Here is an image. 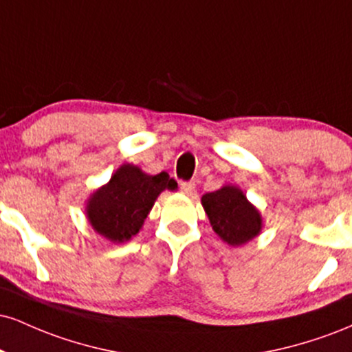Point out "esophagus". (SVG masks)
Returning <instances> with one entry per match:
<instances>
[{"mask_svg": "<svg viewBox=\"0 0 352 352\" xmlns=\"http://www.w3.org/2000/svg\"><path fill=\"white\" fill-rule=\"evenodd\" d=\"M180 190L185 195H193V192H195V184H193V182H180Z\"/></svg>", "mask_w": 352, "mask_h": 352, "instance_id": "obj_1", "label": "esophagus"}]
</instances>
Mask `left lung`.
Wrapping results in <instances>:
<instances>
[{
  "mask_svg": "<svg viewBox=\"0 0 352 352\" xmlns=\"http://www.w3.org/2000/svg\"><path fill=\"white\" fill-rule=\"evenodd\" d=\"M201 205L212 228L228 245H243L260 233V213L246 200L240 188L227 185L217 192L205 193Z\"/></svg>",
  "mask_w": 352,
  "mask_h": 352,
  "instance_id": "obj_1",
  "label": "left lung"
}]
</instances>
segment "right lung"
<instances>
[{"mask_svg":"<svg viewBox=\"0 0 352 352\" xmlns=\"http://www.w3.org/2000/svg\"><path fill=\"white\" fill-rule=\"evenodd\" d=\"M175 187L167 172L147 175L135 165H122L89 200V223L107 240L124 243L139 233L159 193Z\"/></svg>","mask_w":352,"mask_h":352,"instance_id":"1","label":"right lung"}]
</instances>
